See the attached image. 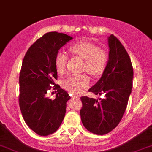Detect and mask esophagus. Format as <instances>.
<instances>
[{
  "instance_id": "34e87169",
  "label": "esophagus",
  "mask_w": 152,
  "mask_h": 152,
  "mask_svg": "<svg viewBox=\"0 0 152 152\" xmlns=\"http://www.w3.org/2000/svg\"><path fill=\"white\" fill-rule=\"evenodd\" d=\"M72 98H73V99H74V98H76V99H80V96H78V95H75V96H72Z\"/></svg>"
}]
</instances>
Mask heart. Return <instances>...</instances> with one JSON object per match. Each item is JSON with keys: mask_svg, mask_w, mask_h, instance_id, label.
I'll use <instances>...</instances> for the list:
<instances>
[{"mask_svg": "<svg viewBox=\"0 0 152 152\" xmlns=\"http://www.w3.org/2000/svg\"><path fill=\"white\" fill-rule=\"evenodd\" d=\"M70 51L85 60L83 70L93 76L104 72L108 63V55L104 50L88 42H81L70 47ZM68 58L64 53L58 52L56 56L55 66L59 74L64 72ZM90 85L87 75H72L63 81L64 88L70 92L79 93Z\"/></svg>", "mask_w": 152, "mask_h": 152, "instance_id": "obj_1", "label": "heart"}]
</instances>
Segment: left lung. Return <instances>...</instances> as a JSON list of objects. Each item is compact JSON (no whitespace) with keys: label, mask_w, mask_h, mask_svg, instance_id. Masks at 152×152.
<instances>
[{"label":"left lung","mask_w":152,"mask_h":152,"mask_svg":"<svg viewBox=\"0 0 152 152\" xmlns=\"http://www.w3.org/2000/svg\"><path fill=\"white\" fill-rule=\"evenodd\" d=\"M109 54L102 77L89 89L94 94H104L95 99L80 97V117L91 133L104 135L114 129L122 120L132 90L133 70L128 53L113 35L108 37Z\"/></svg>","instance_id":"obj_1"}]
</instances>
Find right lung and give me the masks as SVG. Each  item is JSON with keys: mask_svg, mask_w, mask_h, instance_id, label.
<instances>
[{"mask_svg": "<svg viewBox=\"0 0 152 152\" xmlns=\"http://www.w3.org/2000/svg\"><path fill=\"white\" fill-rule=\"evenodd\" d=\"M72 39L64 33L47 32L28 48L22 62L20 109L26 124L42 136L56 132L65 115L66 102L71 97L54 83L58 78L55 58L60 48ZM51 84L58 89L53 100L46 96Z\"/></svg>", "mask_w": 152, "mask_h": 152, "instance_id": "1", "label": "right lung"}]
</instances>
